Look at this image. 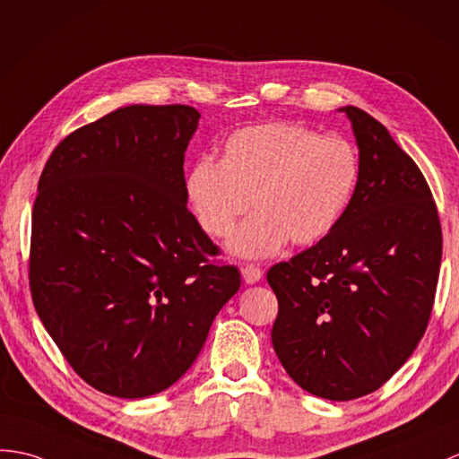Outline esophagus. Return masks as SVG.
<instances>
[{
	"label": "esophagus",
	"mask_w": 459,
	"mask_h": 459,
	"mask_svg": "<svg viewBox=\"0 0 459 459\" xmlns=\"http://www.w3.org/2000/svg\"><path fill=\"white\" fill-rule=\"evenodd\" d=\"M240 273H242V280H244V283L247 285H254V283H258L262 278H264V272L258 268V265H244V268L240 270Z\"/></svg>",
	"instance_id": "34e87169"
}]
</instances>
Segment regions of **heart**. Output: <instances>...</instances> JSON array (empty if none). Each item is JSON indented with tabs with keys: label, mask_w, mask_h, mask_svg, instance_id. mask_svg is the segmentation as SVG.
Returning <instances> with one entry per match:
<instances>
[{
	"label": "heart",
	"mask_w": 459,
	"mask_h": 459,
	"mask_svg": "<svg viewBox=\"0 0 459 459\" xmlns=\"http://www.w3.org/2000/svg\"><path fill=\"white\" fill-rule=\"evenodd\" d=\"M358 154L342 136H318L295 123L240 129L221 160L201 158L186 176L191 209L212 238H225L238 258H268L287 242L311 247L336 229L358 184Z\"/></svg>",
	"instance_id": "obj_1"
}]
</instances>
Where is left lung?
<instances>
[{"label": "left lung", "instance_id": "1", "mask_svg": "<svg viewBox=\"0 0 459 459\" xmlns=\"http://www.w3.org/2000/svg\"><path fill=\"white\" fill-rule=\"evenodd\" d=\"M359 174L336 229L275 264L272 344L301 389L328 401L374 393L409 359L429 325L442 260L430 187L389 131L358 108Z\"/></svg>", "mask_w": 459, "mask_h": 459}]
</instances>
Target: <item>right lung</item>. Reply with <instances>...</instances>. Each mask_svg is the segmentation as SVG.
<instances>
[{"instance_id":"right-lung-1","label":"right lung","mask_w":459,"mask_h":459,"mask_svg":"<svg viewBox=\"0 0 459 459\" xmlns=\"http://www.w3.org/2000/svg\"><path fill=\"white\" fill-rule=\"evenodd\" d=\"M199 111L126 105L55 148L39 179L29 280L74 371L121 399L186 374L240 287L187 211L184 158Z\"/></svg>"}]
</instances>
